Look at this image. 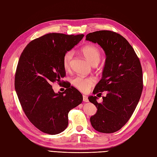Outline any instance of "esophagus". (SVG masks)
Masks as SVG:
<instances>
[{
  "label": "esophagus",
  "instance_id": "esophagus-1",
  "mask_svg": "<svg viewBox=\"0 0 157 157\" xmlns=\"http://www.w3.org/2000/svg\"><path fill=\"white\" fill-rule=\"evenodd\" d=\"M83 101L84 102H88V99L86 95H83Z\"/></svg>",
  "mask_w": 157,
  "mask_h": 157
}]
</instances>
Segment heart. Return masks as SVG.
<instances>
[{
  "mask_svg": "<svg viewBox=\"0 0 157 157\" xmlns=\"http://www.w3.org/2000/svg\"><path fill=\"white\" fill-rule=\"evenodd\" d=\"M82 53L85 58L92 65H97L101 59V52L96 46L89 45L83 47L81 50ZM74 56V52L69 50L66 52L63 58V66L65 70L70 69L71 62ZM96 82V80L93 77H76L72 80L73 86L80 91L86 92Z\"/></svg>",
  "mask_w": 157,
  "mask_h": 157,
  "instance_id": "heart-1",
  "label": "heart"
}]
</instances>
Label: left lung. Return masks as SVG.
Masks as SVG:
<instances>
[{
  "label": "left lung",
  "instance_id": "1",
  "mask_svg": "<svg viewBox=\"0 0 157 157\" xmlns=\"http://www.w3.org/2000/svg\"><path fill=\"white\" fill-rule=\"evenodd\" d=\"M86 40L98 43L106 55L102 78L93 93L98 96L106 91L107 95L101 103H98L96 96L88 98L98 109L90 122L96 130L110 134L125 125L140 101L143 90L141 65L129 42L115 32L90 33Z\"/></svg>",
  "mask_w": 157,
  "mask_h": 157
}]
</instances>
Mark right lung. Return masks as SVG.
I'll use <instances>...</instances> for the list:
<instances>
[{
  "label": "right lung",
  "mask_w": 157,
  "mask_h": 157,
  "mask_svg": "<svg viewBox=\"0 0 157 157\" xmlns=\"http://www.w3.org/2000/svg\"><path fill=\"white\" fill-rule=\"evenodd\" d=\"M84 35L52 33L31 41L23 50L15 75V89L28 119L41 132L55 135L68 126V113L82 103L77 89L61 81L65 76L63 58ZM64 83L67 88L55 93L51 84Z\"/></svg>",
  "instance_id": "right-lung-1"
}]
</instances>
